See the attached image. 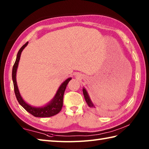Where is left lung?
I'll return each instance as SVG.
<instances>
[{
	"label": "left lung",
	"mask_w": 149,
	"mask_h": 149,
	"mask_svg": "<svg viewBox=\"0 0 149 149\" xmlns=\"http://www.w3.org/2000/svg\"><path fill=\"white\" fill-rule=\"evenodd\" d=\"M83 95H84L85 100H86V102L88 104V105L90 107H94L93 104H92V102H91V101L90 99V97H89V95H88V94L87 93V91L85 90L84 88H83Z\"/></svg>",
	"instance_id": "left-lung-1"
}]
</instances>
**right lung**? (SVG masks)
I'll return each instance as SVG.
<instances>
[{"label":"right lung","instance_id":"right-lung-1","mask_svg":"<svg viewBox=\"0 0 149 149\" xmlns=\"http://www.w3.org/2000/svg\"><path fill=\"white\" fill-rule=\"evenodd\" d=\"M27 44H28V42L25 43L24 45L21 47L20 49L19 50V51L17 54V59H16L15 64L13 66L12 79H13V82L15 96L17 97V99L18 100V102H19V104H20L27 112L31 113V115H33L34 116L50 117V116H52L54 115H56L58 113H59L60 111H61L62 109L63 103V95H64L66 87L67 86L69 81L72 79V78L67 79L64 83H62V84L59 88L58 91H57L54 98L51 102L47 104V105L42 107H34L33 106H31L30 105H29V104H27L23 100V99H22L20 93H19L17 81H16V74H17L18 62L20 61L21 53L25 47L27 46Z\"/></svg>","mask_w":149,"mask_h":149}]
</instances>
